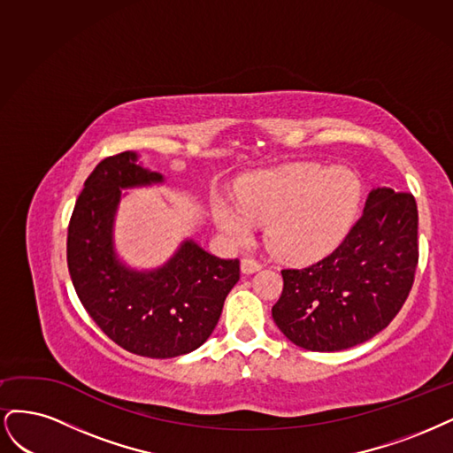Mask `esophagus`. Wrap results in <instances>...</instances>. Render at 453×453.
Returning a JSON list of instances; mask_svg holds the SVG:
<instances>
[{"mask_svg": "<svg viewBox=\"0 0 453 453\" xmlns=\"http://www.w3.org/2000/svg\"><path fill=\"white\" fill-rule=\"evenodd\" d=\"M261 267H264V264H261V261H257V259H254V257H244V259L241 261V271H242L244 274L257 273Z\"/></svg>", "mask_w": 453, "mask_h": 453, "instance_id": "34e87169", "label": "esophagus"}]
</instances>
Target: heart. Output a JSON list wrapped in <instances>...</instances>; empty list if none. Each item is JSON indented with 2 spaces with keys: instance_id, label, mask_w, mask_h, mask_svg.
Listing matches in <instances>:
<instances>
[{
  "instance_id": "obj_1",
  "label": "heart",
  "mask_w": 453,
  "mask_h": 453,
  "mask_svg": "<svg viewBox=\"0 0 453 453\" xmlns=\"http://www.w3.org/2000/svg\"><path fill=\"white\" fill-rule=\"evenodd\" d=\"M363 199L359 174L346 167L303 164L257 171L237 186V205L218 199L214 220L226 235L246 241L267 224L265 241L284 259L326 256L354 226Z\"/></svg>"
}]
</instances>
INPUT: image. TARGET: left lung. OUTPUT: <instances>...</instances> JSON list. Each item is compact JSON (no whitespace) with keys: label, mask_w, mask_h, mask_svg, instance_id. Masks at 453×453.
Wrapping results in <instances>:
<instances>
[{"label":"left lung","mask_w":453,"mask_h":453,"mask_svg":"<svg viewBox=\"0 0 453 453\" xmlns=\"http://www.w3.org/2000/svg\"><path fill=\"white\" fill-rule=\"evenodd\" d=\"M418 256L414 196L376 188L329 256L282 271L274 324L291 342L312 352H339L369 341L403 309Z\"/></svg>","instance_id":"8db88e82"}]
</instances>
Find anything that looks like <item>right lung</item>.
Masks as SVG:
<instances>
[{
    "label": "right lung",
    "instance_id": "right-lung-1",
    "mask_svg": "<svg viewBox=\"0 0 453 453\" xmlns=\"http://www.w3.org/2000/svg\"><path fill=\"white\" fill-rule=\"evenodd\" d=\"M157 182L162 174L142 167L135 152L101 159L71 214L67 267L86 312L112 342L131 354L167 359L194 352L211 337L241 264L184 241L164 267L127 269L112 244L122 188Z\"/></svg>",
    "mask_w": 453,
    "mask_h": 453
}]
</instances>
